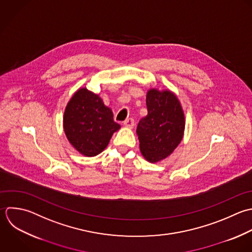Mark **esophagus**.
Instances as JSON below:
<instances>
[{"instance_id": "esophagus-1", "label": "esophagus", "mask_w": 252, "mask_h": 252, "mask_svg": "<svg viewBox=\"0 0 252 252\" xmlns=\"http://www.w3.org/2000/svg\"><path fill=\"white\" fill-rule=\"evenodd\" d=\"M124 125L127 127H133L134 126V120L132 118H129V119H126L125 122H124Z\"/></svg>"}]
</instances>
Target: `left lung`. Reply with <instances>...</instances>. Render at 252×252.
<instances>
[{"label": "left lung", "instance_id": "1", "mask_svg": "<svg viewBox=\"0 0 252 252\" xmlns=\"http://www.w3.org/2000/svg\"><path fill=\"white\" fill-rule=\"evenodd\" d=\"M148 114L136 128L144 158L152 163L171 155L184 136L185 115L177 96L168 90L150 89L146 95Z\"/></svg>", "mask_w": 252, "mask_h": 252}]
</instances>
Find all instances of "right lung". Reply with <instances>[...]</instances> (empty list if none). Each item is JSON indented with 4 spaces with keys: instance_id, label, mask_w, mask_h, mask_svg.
<instances>
[{
    "instance_id": "add662e5",
    "label": "right lung",
    "mask_w": 252,
    "mask_h": 252,
    "mask_svg": "<svg viewBox=\"0 0 252 252\" xmlns=\"http://www.w3.org/2000/svg\"><path fill=\"white\" fill-rule=\"evenodd\" d=\"M121 126L114 121L113 112L95 93L81 88L66 105L63 129L68 141L82 155L92 157L101 153Z\"/></svg>"
}]
</instances>
